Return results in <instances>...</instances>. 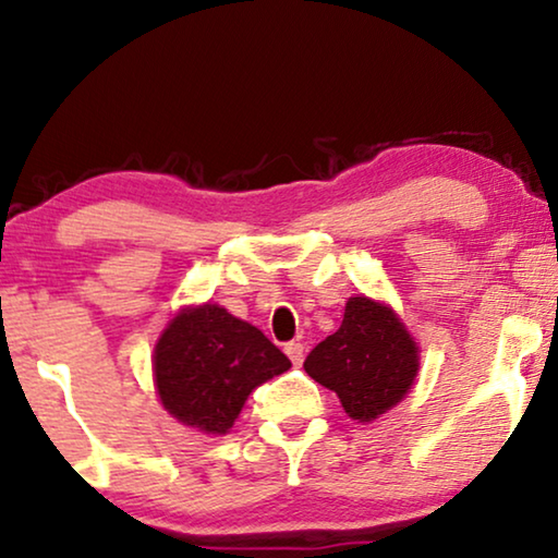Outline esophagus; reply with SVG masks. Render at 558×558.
I'll return each instance as SVG.
<instances>
[{
    "label": "esophagus",
    "mask_w": 558,
    "mask_h": 558,
    "mask_svg": "<svg viewBox=\"0 0 558 558\" xmlns=\"http://www.w3.org/2000/svg\"><path fill=\"white\" fill-rule=\"evenodd\" d=\"M286 354H288V360H291L293 365L299 367L301 362H303V344H301V341H288Z\"/></svg>",
    "instance_id": "34e87169"
}]
</instances>
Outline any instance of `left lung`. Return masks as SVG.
<instances>
[{
  "mask_svg": "<svg viewBox=\"0 0 558 558\" xmlns=\"http://www.w3.org/2000/svg\"><path fill=\"white\" fill-rule=\"evenodd\" d=\"M303 367L337 392L349 418L369 423L408 396L418 375V347L390 306L354 295L339 329L311 349Z\"/></svg>",
  "mask_w": 558,
  "mask_h": 558,
  "instance_id": "1",
  "label": "left lung"
}]
</instances>
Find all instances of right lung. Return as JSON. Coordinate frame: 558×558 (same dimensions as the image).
<instances>
[{
    "mask_svg": "<svg viewBox=\"0 0 558 558\" xmlns=\"http://www.w3.org/2000/svg\"><path fill=\"white\" fill-rule=\"evenodd\" d=\"M291 360L257 326L217 303L170 318L153 354L160 403L183 426L227 434L257 385L283 375Z\"/></svg>",
    "mask_w": 558,
    "mask_h": 558,
    "instance_id": "right-lung-1",
    "label": "right lung"
}]
</instances>
